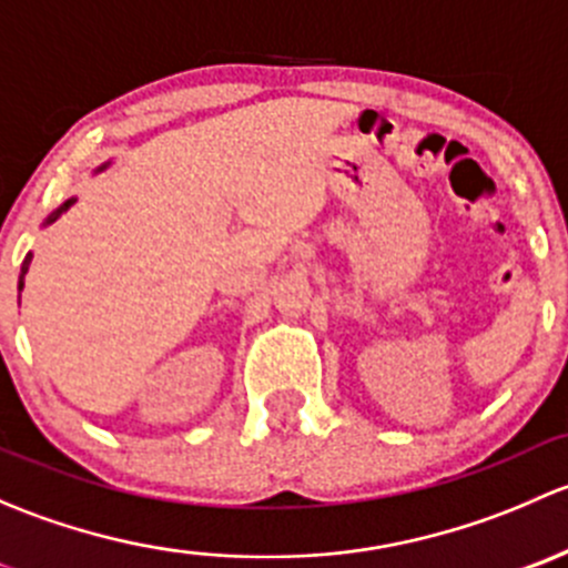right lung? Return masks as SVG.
Masks as SVG:
<instances>
[{
	"label": "right lung",
	"instance_id": "1",
	"mask_svg": "<svg viewBox=\"0 0 568 568\" xmlns=\"http://www.w3.org/2000/svg\"><path fill=\"white\" fill-rule=\"evenodd\" d=\"M73 203V200H68V203L65 205H62V209L60 211H57V214H51L49 216V222H54L57 220V216H60L62 214V211H65L68 209V205H71ZM30 261H32V255H27V261H24V266H21V277H19V288H24V274H27V268H30Z\"/></svg>",
	"mask_w": 568,
	"mask_h": 568
}]
</instances>
